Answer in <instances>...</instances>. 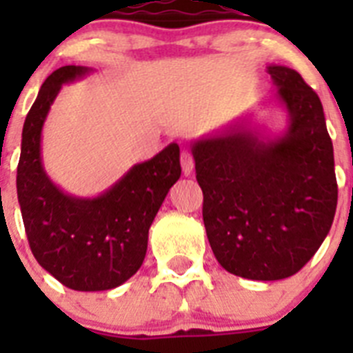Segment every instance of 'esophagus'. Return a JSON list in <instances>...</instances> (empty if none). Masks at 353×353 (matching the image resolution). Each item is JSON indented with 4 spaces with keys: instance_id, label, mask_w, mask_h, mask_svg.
Wrapping results in <instances>:
<instances>
[{
    "instance_id": "esophagus-1",
    "label": "esophagus",
    "mask_w": 353,
    "mask_h": 353,
    "mask_svg": "<svg viewBox=\"0 0 353 353\" xmlns=\"http://www.w3.org/2000/svg\"><path fill=\"white\" fill-rule=\"evenodd\" d=\"M180 164H182V171L185 176H189V174L192 173V170H194V161H192V155L187 152V150H183L182 155H180Z\"/></svg>"
}]
</instances>
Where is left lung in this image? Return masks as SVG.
<instances>
[{
    "mask_svg": "<svg viewBox=\"0 0 353 353\" xmlns=\"http://www.w3.org/2000/svg\"><path fill=\"white\" fill-rule=\"evenodd\" d=\"M288 113L281 136L248 120L192 141L203 223L215 258L230 274L277 281L297 274L334 221V150L322 102L297 70L267 67Z\"/></svg>",
    "mask_w": 353,
    "mask_h": 353,
    "instance_id": "8db88e82",
    "label": "left lung"
}]
</instances>
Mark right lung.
<instances>
[{"label": "right lung", "instance_id": "obj_1", "mask_svg": "<svg viewBox=\"0 0 353 353\" xmlns=\"http://www.w3.org/2000/svg\"><path fill=\"white\" fill-rule=\"evenodd\" d=\"M90 72L67 65L46 79L24 120L17 166V198L31 252L42 269L77 292L117 288L138 272L150 226L182 173L180 146L171 143L95 198L67 194L49 179L40 145L43 121L61 86Z\"/></svg>", "mask_w": 353, "mask_h": 353}]
</instances>
